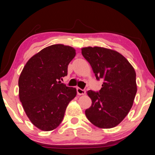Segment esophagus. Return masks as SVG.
Returning <instances> with one entry per match:
<instances>
[{
	"label": "esophagus",
	"instance_id": "1",
	"mask_svg": "<svg viewBox=\"0 0 155 155\" xmlns=\"http://www.w3.org/2000/svg\"><path fill=\"white\" fill-rule=\"evenodd\" d=\"M77 94L78 95H84L85 94V90H82L79 87L77 88Z\"/></svg>",
	"mask_w": 155,
	"mask_h": 155
}]
</instances>
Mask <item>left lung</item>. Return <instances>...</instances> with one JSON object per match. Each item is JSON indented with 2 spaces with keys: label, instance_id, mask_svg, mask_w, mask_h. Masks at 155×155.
<instances>
[{
  "label": "left lung",
  "instance_id": "1",
  "mask_svg": "<svg viewBox=\"0 0 155 155\" xmlns=\"http://www.w3.org/2000/svg\"><path fill=\"white\" fill-rule=\"evenodd\" d=\"M81 53L96 79H104L98 92L87 91L92 103L85 110L86 117L98 128L116 127L130 111L137 93L134 68L124 56L111 49L89 46L81 49Z\"/></svg>",
  "mask_w": 155,
  "mask_h": 155
}]
</instances>
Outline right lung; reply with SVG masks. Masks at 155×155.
Returning <instances> with one entry per match:
<instances>
[{
	"instance_id": "right-lung-1",
	"label": "right lung",
	"mask_w": 155,
	"mask_h": 155,
	"mask_svg": "<svg viewBox=\"0 0 155 155\" xmlns=\"http://www.w3.org/2000/svg\"><path fill=\"white\" fill-rule=\"evenodd\" d=\"M74 48L54 44L44 48L27 62L18 80L19 98L32 124L44 131L52 130L62 122L76 88L61 80L68 74L74 59Z\"/></svg>"
}]
</instances>
